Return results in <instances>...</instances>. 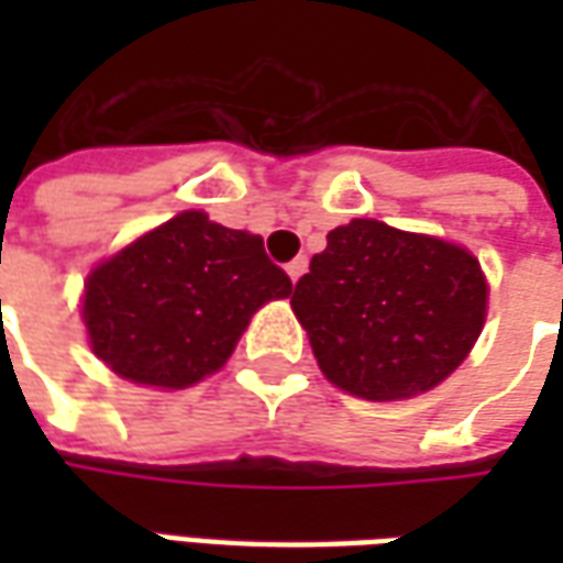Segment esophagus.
<instances>
[{"mask_svg": "<svg viewBox=\"0 0 563 563\" xmlns=\"http://www.w3.org/2000/svg\"><path fill=\"white\" fill-rule=\"evenodd\" d=\"M305 271H307V256L292 258V262H289V265H286V274H289V277H292V283H298V277H301V274H305Z\"/></svg>", "mask_w": 563, "mask_h": 563, "instance_id": "1", "label": "esophagus"}]
</instances>
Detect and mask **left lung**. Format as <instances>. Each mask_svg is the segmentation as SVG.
I'll return each instance as SVG.
<instances>
[{
	"instance_id": "8db88e82",
	"label": "left lung",
	"mask_w": 563,
	"mask_h": 563,
	"mask_svg": "<svg viewBox=\"0 0 563 563\" xmlns=\"http://www.w3.org/2000/svg\"><path fill=\"white\" fill-rule=\"evenodd\" d=\"M485 305L483 268L464 246L379 220L329 232L292 292L322 374L365 401L443 383L479 338Z\"/></svg>"
}]
</instances>
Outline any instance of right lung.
Returning <instances> with one entry per match:
<instances>
[{"instance_id":"add662e5","label":"right lung","mask_w":563,"mask_h":563,"mask_svg":"<svg viewBox=\"0 0 563 563\" xmlns=\"http://www.w3.org/2000/svg\"><path fill=\"white\" fill-rule=\"evenodd\" d=\"M289 295L258 234L184 210L92 268L84 322L117 377L186 389L225 365L258 307Z\"/></svg>"}]
</instances>
